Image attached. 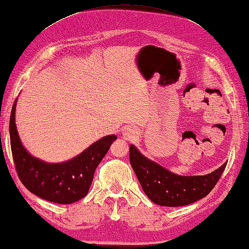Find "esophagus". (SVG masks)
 I'll use <instances>...</instances> for the list:
<instances>
[{
	"label": "esophagus",
	"instance_id": "obj_1",
	"mask_svg": "<svg viewBox=\"0 0 249 249\" xmlns=\"http://www.w3.org/2000/svg\"><path fill=\"white\" fill-rule=\"evenodd\" d=\"M138 132L134 130L133 128H128L125 129V131L124 132V139H125L127 141H133L138 136Z\"/></svg>",
	"mask_w": 249,
	"mask_h": 249
}]
</instances>
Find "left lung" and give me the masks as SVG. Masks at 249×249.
<instances>
[{
	"instance_id": "1",
	"label": "left lung",
	"mask_w": 249,
	"mask_h": 249,
	"mask_svg": "<svg viewBox=\"0 0 249 249\" xmlns=\"http://www.w3.org/2000/svg\"><path fill=\"white\" fill-rule=\"evenodd\" d=\"M130 163L145 195L163 207H181L210 194L224 172L226 163L208 175L179 176L143 156L130 145Z\"/></svg>"
}]
</instances>
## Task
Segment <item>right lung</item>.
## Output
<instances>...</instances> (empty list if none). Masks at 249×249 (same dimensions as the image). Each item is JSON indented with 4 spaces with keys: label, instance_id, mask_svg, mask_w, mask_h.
Listing matches in <instances>:
<instances>
[{
    "label": "right lung",
    "instance_id": "obj_1",
    "mask_svg": "<svg viewBox=\"0 0 249 249\" xmlns=\"http://www.w3.org/2000/svg\"><path fill=\"white\" fill-rule=\"evenodd\" d=\"M15 108L16 100L10 118L11 149L17 175L23 185L30 193L50 202L69 204L84 198L96 167L117 137L111 134L102 138L68 162L46 163L30 155L21 144L15 124Z\"/></svg>",
    "mask_w": 249,
    "mask_h": 249
}]
</instances>
